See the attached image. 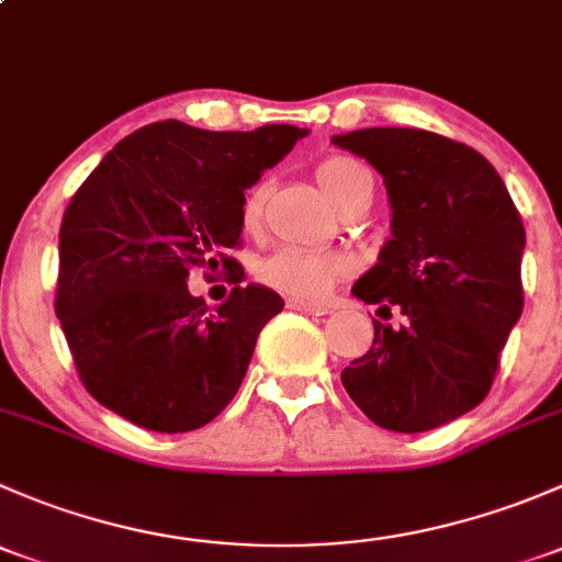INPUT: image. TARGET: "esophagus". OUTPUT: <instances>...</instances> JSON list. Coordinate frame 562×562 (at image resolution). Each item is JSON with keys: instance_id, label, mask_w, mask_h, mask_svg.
Masks as SVG:
<instances>
[{"instance_id": "1", "label": "esophagus", "mask_w": 562, "mask_h": 562, "mask_svg": "<svg viewBox=\"0 0 562 562\" xmlns=\"http://www.w3.org/2000/svg\"><path fill=\"white\" fill-rule=\"evenodd\" d=\"M288 310H296V313H310V315H323V313H328V304L304 302V299H288Z\"/></svg>"}]
</instances>
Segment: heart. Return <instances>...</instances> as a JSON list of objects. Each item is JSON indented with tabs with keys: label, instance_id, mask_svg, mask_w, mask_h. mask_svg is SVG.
<instances>
[{
	"label": "heart",
	"instance_id": "heart-1",
	"mask_svg": "<svg viewBox=\"0 0 562 562\" xmlns=\"http://www.w3.org/2000/svg\"><path fill=\"white\" fill-rule=\"evenodd\" d=\"M317 181L323 192L337 203L339 209L350 206L359 198H372V173L361 160L350 155H328L317 162L315 168ZM266 187L263 181H255L241 192L239 217L245 228H255L263 209ZM348 263L345 258L331 252H313V249L282 247L271 252L269 258L260 260L258 277L263 285L274 291L288 293L296 299H317L345 274Z\"/></svg>",
	"mask_w": 562,
	"mask_h": 562
}]
</instances>
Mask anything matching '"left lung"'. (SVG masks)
<instances>
[{
	"instance_id": "obj_1",
	"label": "left lung",
	"mask_w": 562,
	"mask_h": 562,
	"mask_svg": "<svg viewBox=\"0 0 562 562\" xmlns=\"http://www.w3.org/2000/svg\"><path fill=\"white\" fill-rule=\"evenodd\" d=\"M383 176L391 239L353 296L391 310L375 339L342 370V386L370 422L427 432L473 411L501 367L522 315L525 225L486 157L413 127L334 135Z\"/></svg>"
}]
</instances>
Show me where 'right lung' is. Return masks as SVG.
Segmentation results:
<instances>
[{"label": "right lung", "mask_w": 562, "mask_h": 562, "mask_svg": "<svg viewBox=\"0 0 562 562\" xmlns=\"http://www.w3.org/2000/svg\"><path fill=\"white\" fill-rule=\"evenodd\" d=\"M307 135L293 124L212 133L155 122L87 176L59 228L54 310L83 389L151 432H190L241 386L282 299L236 285L220 307L187 291L195 269L241 280V192Z\"/></svg>", "instance_id": "obj_1"}]
</instances>
